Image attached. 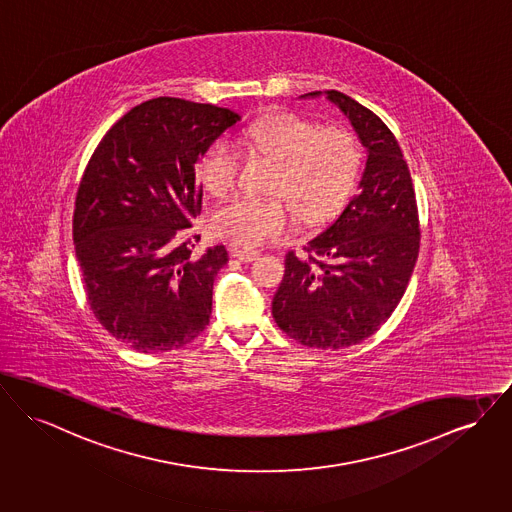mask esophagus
I'll use <instances>...</instances> for the list:
<instances>
[{"label": "esophagus", "mask_w": 512, "mask_h": 512, "mask_svg": "<svg viewBox=\"0 0 512 512\" xmlns=\"http://www.w3.org/2000/svg\"><path fill=\"white\" fill-rule=\"evenodd\" d=\"M232 251H234V257H238L243 263L255 261V259H259V255H261V251H257V249H253V247H238V245H236Z\"/></svg>", "instance_id": "34e87169"}]
</instances>
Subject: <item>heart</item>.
I'll use <instances>...</instances> for the list:
<instances>
[{"instance_id":"b5f03b06","label":"heart","mask_w":512,"mask_h":512,"mask_svg":"<svg viewBox=\"0 0 512 512\" xmlns=\"http://www.w3.org/2000/svg\"><path fill=\"white\" fill-rule=\"evenodd\" d=\"M240 145L276 162L269 199L236 195L212 212V232L240 243H265L296 228L298 214L309 222L327 218L352 193L360 176L356 137L342 127H323L296 114H274L247 125ZM240 152L216 139L203 152L197 174L214 195H226L238 180Z\"/></svg>"}]
</instances>
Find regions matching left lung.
I'll list each match as a JSON object with an SVG mask.
<instances>
[{
  "instance_id": "8db88e82",
  "label": "left lung",
  "mask_w": 512,
  "mask_h": 512,
  "mask_svg": "<svg viewBox=\"0 0 512 512\" xmlns=\"http://www.w3.org/2000/svg\"><path fill=\"white\" fill-rule=\"evenodd\" d=\"M327 98L367 149L360 193L303 255L286 253L272 317L303 346L338 350L360 344L391 317L414 272L421 230L410 170L391 129L344 92L327 91Z\"/></svg>"
}]
</instances>
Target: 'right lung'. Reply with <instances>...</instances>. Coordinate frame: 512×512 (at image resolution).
<instances>
[{"label": "right lung", "mask_w": 512, "mask_h": 512, "mask_svg": "<svg viewBox=\"0 0 512 512\" xmlns=\"http://www.w3.org/2000/svg\"><path fill=\"white\" fill-rule=\"evenodd\" d=\"M240 116L183 98H152L116 121L79 183L73 240L87 301L125 346L170 352L207 329L224 245L193 253L201 214L195 164Z\"/></svg>", "instance_id": "right-lung-1"}]
</instances>
